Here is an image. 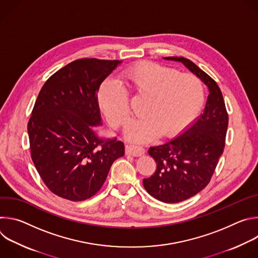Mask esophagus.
<instances>
[{
	"label": "esophagus",
	"mask_w": 258,
	"mask_h": 258,
	"mask_svg": "<svg viewBox=\"0 0 258 258\" xmlns=\"http://www.w3.org/2000/svg\"><path fill=\"white\" fill-rule=\"evenodd\" d=\"M125 153L127 155H132V156H142L145 153V149L142 148V147L127 145L125 148Z\"/></svg>",
	"instance_id": "1"
}]
</instances>
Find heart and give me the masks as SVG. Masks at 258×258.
I'll return each mask as SVG.
<instances>
[{
    "label": "heart",
    "mask_w": 258,
    "mask_h": 258,
    "mask_svg": "<svg viewBox=\"0 0 258 258\" xmlns=\"http://www.w3.org/2000/svg\"><path fill=\"white\" fill-rule=\"evenodd\" d=\"M119 82L107 80L98 92L101 111L113 127L123 125L130 116L127 94L147 98L141 114L133 121L125 137L134 143H149L158 135L170 136L185 128L198 114L204 102L202 82L192 73L155 63H138L119 75Z\"/></svg>",
    "instance_id": "obj_1"
}]
</instances>
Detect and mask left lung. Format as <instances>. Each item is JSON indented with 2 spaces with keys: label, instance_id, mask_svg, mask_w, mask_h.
I'll use <instances>...</instances> for the list:
<instances>
[{
  "label": "left lung",
  "instance_id": "1",
  "mask_svg": "<svg viewBox=\"0 0 258 258\" xmlns=\"http://www.w3.org/2000/svg\"><path fill=\"white\" fill-rule=\"evenodd\" d=\"M163 59L181 63L209 91L200 116L176 138L148 150L156 162V170L143 179L144 188L159 201L177 203L195 196L207 186L224 152L229 117L222 92L202 69L183 57Z\"/></svg>",
  "mask_w": 258,
  "mask_h": 258
}]
</instances>
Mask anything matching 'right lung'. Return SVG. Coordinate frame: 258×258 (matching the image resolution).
Segmentation results:
<instances>
[{
	"instance_id": "obj_1",
	"label": "right lung",
	"mask_w": 258,
	"mask_h": 258,
	"mask_svg": "<svg viewBox=\"0 0 258 258\" xmlns=\"http://www.w3.org/2000/svg\"><path fill=\"white\" fill-rule=\"evenodd\" d=\"M122 61L80 59L45 83L27 124L32 162L51 192L84 201L103 186L124 144L95 132L102 125L101 84Z\"/></svg>"
}]
</instances>
